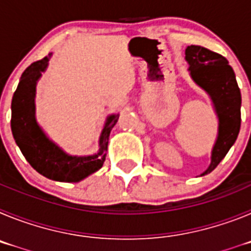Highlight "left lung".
<instances>
[{"label":"left lung","mask_w":251,"mask_h":251,"mask_svg":"<svg viewBox=\"0 0 251 251\" xmlns=\"http://www.w3.org/2000/svg\"><path fill=\"white\" fill-rule=\"evenodd\" d=\"M185 55L190 76L210 97L219 119L211 162L200 175L205 176L217 167L238 138L241 123V94L234 70L223 55L197 45L187 46Z\"/></svg>","instance_id":"8db88e82"}]
</instances>
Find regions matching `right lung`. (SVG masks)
Wrapping results in <instances>:
<instances>
[{"label":"right lung","mask_w":251,"mask_h":251,"mask_svg":"<svg viewBox=\"0 0 251 251\" xmlns=\"http://www.w3.org/2000/svg\"><path fill=\"white\" fill-rule=\"evenodd\" d=\"M52 52L31 64L22 73L11 103V130L16 145L40 175L59 182H79L98 170L105 161L110 130L118 122L119 114L106 117L99 137V151L89 156H73L51 141L36 121L37 81L46 72Z\"/></svg>","instance_id":"right-lung-1"}]
</instances>
